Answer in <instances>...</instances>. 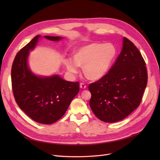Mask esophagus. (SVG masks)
<instances>
[{
    "instance_id": "esophagus-1",
    "label": "esophagus",
    "mask_w": 160,
    "mask_h": 160,
    "mask_svg": "<svg viewBox=\"0 0 160 160\" xmlns=\"http://www.w3.org/2000/svg\"><path fill=\"white\" fill-rule=\"evenodd\" d=\"M80 87L81 89H86V85L85 84V83H81L80 84Z\"/></svg>"
}]
</instances>
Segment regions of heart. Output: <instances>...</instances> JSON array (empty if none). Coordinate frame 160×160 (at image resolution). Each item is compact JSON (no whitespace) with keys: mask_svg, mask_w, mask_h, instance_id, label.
<instances>
[{"mask_svg":"<svg viewBox=\"0 0 160 160\" xmlns=\"http://www.w3.org/2000/svg\"><path fill=\"white\" fill-rule=\"evenodd\" d=\"M116 54V48L112 43H92L80 48L75 58H67L65 65L67 69L73 74H78L80 66H84V72L88 77L98 80L110 71Z\"/></svg>","mask_w":160,"mask_h":160,"instance_id":"heart-1","label":"heart"}]
</instances>
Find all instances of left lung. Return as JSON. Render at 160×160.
<instances>
[{
    "mask_svg": "<svg viewBox=\"0 0 160 160\" xmlns=\"http://www.w3.org/2000/svg\"><path fill=\"white\" fill-rule=\"evenodd\" d=\"M112 68L104 77L89 84V106L106 122L122 120L139 106L147 84L145 62L138 48L127 38Z\"/></svg>",
    "mask_w": 160,
    "mask_h": 160,
    "instance_id": "1",
    "label": "left lung"
}]
</instances>
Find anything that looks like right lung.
I'll return each instance as SVG.
<instances>
[{"instance_id":"1","label":"right lung","mask_w":160,"mask_h":160,"mask_svg":"<svg viewBox=\"0 0 160 160\" xmlns=\"http://www.w3.org/2000/svg\"><path fill=\"white\" fill-rule=\"evenodd\" d=\"M40 36H36L16 54L12 67V85L15 100L21 110L36 122L52 124L66 112L79 92L78 82L65 81L60 76L39 77L28 66L30 50L35 48ZM60 41L59 36H44Z\"/></svg>"}]
</instances>
